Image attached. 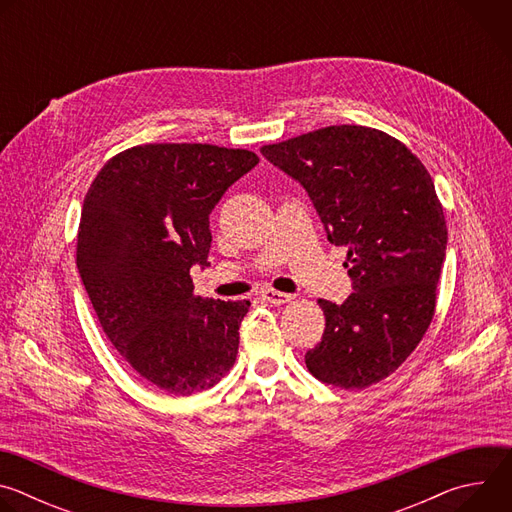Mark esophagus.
<instances>
[{
	"mask_svg": "<svg viewBox=\"0 0 512 512\" xmlns=\"http://www.w3.org/2000/svg\"><path fill=\"white\" fill-rule=\"evenodd\" d=\"M261 298L273 306H281V304H287L291 300L289 294H283V291H275V289H263L261 291Z\"/></svg>",
	"mask_w": 512,
	"mask_h": 512,
	"instance_id": "1",
	"label": "esophagus"
}]
</instances>
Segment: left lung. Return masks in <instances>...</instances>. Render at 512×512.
I'll list each match as a JSON object with an SVG mask.
<instances>
[{"label":"left lung","instance_id":"left-lung-1","mask_svg":"<svg viewBox=\"0 0 512 512\" xmlns=\"http://www.w3.org/2000/svg\"><path fill=\"white\" fill-rule=\"evenodd\" d=\"M261 154L308 192L328 241L348 249L352 294L320 300L322 340L308 371L340 389H367L423 338L446 259L444 208L423 164L395 137L362 125H332Z\"/></svg>","mask_w":512,"mask_h":512}]
</instances>
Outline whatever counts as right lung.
<instances>
[{
  "mask_svg": "<svg viewBox=\"0 0 512 512\" xmlns=\"http://www.w3.org/2000/svg\"><path fill=\"white\" fill-rule=\"evenodd\" d=\"M259 158L206 143L137 145L109 160L81 214L77 267L103 332L129 367L172 395L210 389L235 364L249 302L194 296L208 216Z\"/></svg>",
  "mask_w": 512,
  "mask_h": 512,
  "instance_id": "obj_1",
  "label": "right lung"
}]
</instances>
